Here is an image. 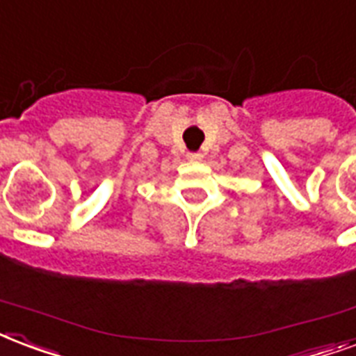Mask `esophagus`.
<instances>
[{"mask_svg":"<svg viewBox=\"0 0 356 356\" xmlns=\"http://www.w3.org/2000/svg\"><path fill=\"white\" fill-rule=\"evenodd\" d=\"M202 159H203L202 153H190L188 154V160H192V162H200Z\"/></svg>","mask_w":356,"mask_h":356,"instance_id":"esophagus-1","label":"esophagus"}]
</instances>
